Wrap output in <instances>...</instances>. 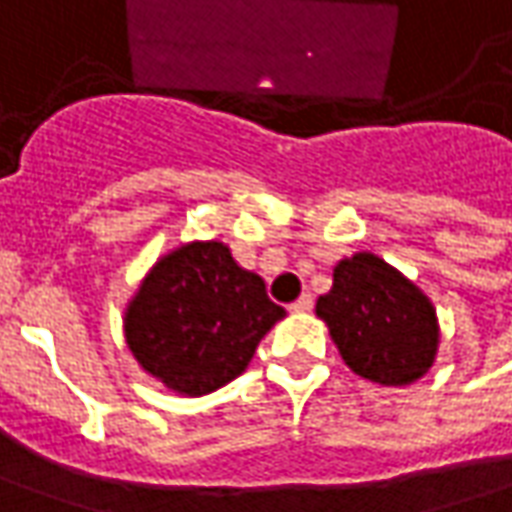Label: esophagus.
Returning <instances> with one entry per match:
<instances>
[{
	"instance_id": "1",
	"label": "esophagus",
	"mask_w": 512,
	"mask_h": 512,
	"mask_svg": "<svg viewBox=\"0 0 512 512\" xmlns=\"http://www.w3.org/2000/svg\"><path fill=\"white\" fill-rule=\"evenodd\" d=\"M312 310V296H301L290 304V312H310Z\"/></svg>"
}]
</instances>
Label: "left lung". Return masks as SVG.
<instances>
[{"instance_id": "left-lung-1", "label": "left lung", "mask_w": 512, "mask_h": 512, "mask_svg": "<svg viewBox=\"0 0 512 512\" xmlns=\"http://www.w3.org/2000/svg\"><path fill=\"white\" fill-rule=\"evenodd\" d=\"M315 315L344 363L380 386H408L434 366L440 321L431 298L375 253H355L332 270V290Z\"/></svg>"}]
</instances>
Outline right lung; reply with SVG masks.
<instances>
[{
    "mask_svg": "<svg viewBox=\"0 0 512 512\" xmlns=\"http://www.w3.org/2000/svg\"><path fill=\"white\" fill-rule=\"evenodd\" d=\"M287 312L225 242H185L140 281L123 335L140 369L166 389L202 397L239 377Z\"/></svg>",
    "mask_w": 512,
    "mask_h": 512,
    "instance_id": "1",
    "label": "right lung"
}]
</instances>
